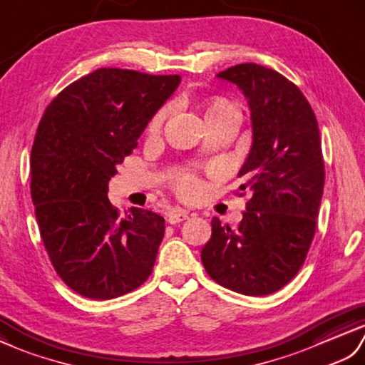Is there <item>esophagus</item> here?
<instances>
[{"instance_id":"obj_1","label":"esophagus","mask_w":365,"mask_h":365,"mask_svg":"<svg viewBox=\"0 0 365 365\" xmlns=\"http://www.w3.org/2000/svg\"><path fill=\"white\" fill-rule=\"evenodd\" d=\"M185 218H189V212H185L184 209H173V210H170V212L167 214V222L170 225L180 223V222L185 220Z\"/></svg>"}]
</instances>
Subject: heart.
<instances>
[{
	"instance_id": "obj_1",
	"label": "heart",
	"mask_w": 365,
	"mask_h": 365,
	"mask_svg": "<svg viewBox=\"0 0 365 365\" xmlns=\"http://www.w3.org/2000/svg\"><path fill=\"white\" fill-rule=\"evenodd\" d=\"M232 109H236V108H234L228 100L217 98L214 101H210L209 106L206 108V121L212 120V118L222 115V114H225V112L232 110ZM168 110H170L168 108H162L160 110L156 112L155 117L150 120V125H148L150 135H158L160 133L162 126H164V121L168 115ZM176 189L181 193V195L192 197L193 193L198 190V180L193 175H181L176 181Z\"/></svg>"
}]
</instances>
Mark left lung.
Masks as SVG:
<instances>
[{"label":"left lung","instance_id":"left-lung-1","mask_svg":"<svg viewBox=\"0 0 365 365\" xmlns=\"http://www.w3.org/2000/svg\"><path fill=\"white\" fill-rule=\"evenodd\" d=\"M217 76L248 98L253 147L239 178L240 190L253 195L236 230L212 218L201 261L220 286L269 295L302 269L317 228L325 185L319 123L302 91L278 71L239 63Z\"/></svg>","mask_w":365,"mask_h":365}]
</instances>
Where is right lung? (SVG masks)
I'll return each instance as SVG.
<instances>
[{
  "label": "right lung",
  "mask_w": 365,
  "mask_h": 365,
  "mask_svg": "<svg viewBox=\"0 0 365 365\" xmlns=\"http://www.w3.org/2000/svg\"><path fill=\"white\" fill-rule=\"evenodd\" d=\"M180 83V75L98 68L43 112L31 150V198L48 257L79 295L117 298L153 272L164 217L133 207L120 218L108 182Z\"/></svg>",
  "instance_id": "add662e5"
}]
</instances>
